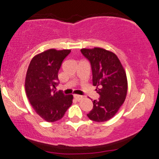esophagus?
Masks as SVG:
<instances>
[{
    "mask_svg": "<svg viewBox=\"0 0 159 159\" xmlns=\"http://www.w3.org/2000/svg\"><path fill=\"white\" fill-rule=\"evenodd\" d=\"M74 98L76 100L79 101V100H81V99H82L83 97H82V96H80V95H77V94H75V95H74Z\"/></svg>",
    "mask_w": 159,
    "mask_h": 159,
    "instance_id": "esophagus-1",
    "label": "esophagus"
}]
</instances>
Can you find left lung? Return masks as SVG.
Masks as SVG:
<instances>
[{
    "label": "left lung",
    "mask_w": 159,
    "mask_h": 159,
    "mask_svg": "<svg viewBox=\"0 0 159 159\" xmlns=\"http://www.w3.org/2000/svg\"><path fill=\"white\" fill-rule=\"evenodd\" d=\"M81 53L90 63L93 84L97 86L98 100L93 101V109L87 116L90 120L103 122L116 114L126 98V73L118 57L102 48L81 49Z\"/></svg>",
    "instance_id": "1"
}]
</instances>
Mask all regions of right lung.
<instances>
[{
    "label": "right lung",
    "mask_w": 159,
    "mask_h": 159,
    "mask_svg": "<svg viewBox=\"0 0 159 159\" xmlns=\"http://www.w3.org/2000/svg\"><path fill=\"white\" fill-rule=\"evenodd\" d=\"M70 50H46L31 61L25 78V91L34 111L48 122L61 119L72 103L73 96L60 90L58 72Z\"/></svg>",
    "instance_id": "add662e5"
}]
</instances>
